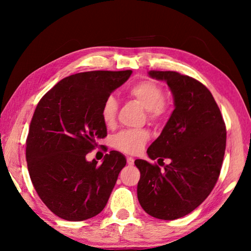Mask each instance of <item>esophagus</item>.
<instances>
[{"instance_id":"obj_1","label":"esophagus","mask_w":251,"mask_h":251,"mask_svg":"<svg viewBox=\"0 0 251 251\" xmlns=\"http://www.w3.org/2000/svg\"><path fill=\"white\" fill-rule=\"evenodd\" d=\"M127 164H128L129 165V166H133V165H134V158H133V157H127Z\"/></svg>"}]
</instances>
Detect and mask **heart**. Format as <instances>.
Segmentation results:
<instances>
[{
    "mask_svg": "<svg viewBox=\"0 0 251 251\" xmlns=\"http://www.w3.org/2000/svg\"><path fill=\"white\" fill-rule=\"evenodd\" d=\"M128 96L147 110L151 121L160 120L167 112L164 88L152 80H142L134 84L128 90ZM117 108V100L114 96H108L101 105V120L107 127L115 124ZM148 138L150 135L145 130H123L114 136L112 144L114 148L126 154H137L145 146Z\"/></svg>",
    "mask_w": 251,
    "mask_h": 251,
    "instance_id": "heart-1",
    "label": "heart"
}]
</instances>
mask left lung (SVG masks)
Here are the masks:
<instances>
[{"label":"left lung","instance_id":"left-lung-1","mask_svg":"<svg viewBox=\"0 0 251 251\" xmlns=\"http://www.w3.org/2000/svg\"><path fill=\"white\" fill-rule=\"evenodd\" d=\"M148 75L167 83L175 108L147 155L158 164L171 163L160 171L146 160H135L141 172L137 197L148 215L174 220L196 209L215 187L226 150V127L205 85L172 71Z\"/></svg>","mask_w":251,"mask_h":251}]
</instances>
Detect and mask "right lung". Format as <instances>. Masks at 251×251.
<instances>
[{
    "label": "right lung",
    "mask_w": 251,
    "mask_h": 251,
    "mask_svg": "<svg viewBox=\"0 0 251 251\" xmlns=\"http://www.w3.org/2000/svg\"><path fill=\"white\" fill-rule=\"evenodd\" d=\"M131 73L94 71L71 75L36 106L26 139L27 168L42 201L59 218H92L108 201L126 165L125 156L112 151L97 165L86 155L107 136L101 105Z\"/></svg>",
    "instance_id": "obj_1"
}]
</instances>
